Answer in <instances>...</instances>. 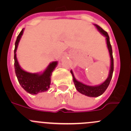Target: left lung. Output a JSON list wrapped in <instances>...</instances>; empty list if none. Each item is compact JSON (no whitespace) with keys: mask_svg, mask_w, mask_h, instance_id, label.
<instances>
[{"mask_svg":"<svg viewBox=\"0 0 131 131\" xmlns=\"http://www.w3.org/2000/svg\"><path fill=\"white\" fill-rule=\"evenodd\" d=\"M94 26H96V27L97 28V30L101 33L102 35H103L104 36L106 37V43H107V47H108V49L110 53V56L111 59V65H110V73L108 75V78L106 79V80L103 83H102L101 84L98 85H96V86H91V85H85V84H83V83L80 82L78 81L77 80H76V79L74 77L73 73L72 72V70L70 71L71 73H72V77H73V80L74 84H75V88L77 89V90L79 91V92H80L82 94L85 95L87 96H89V97H97V96H101V94L104 93L107 88L109 85L110 83L111 80H112V75H113V52H112V46L110 44V37L108 36V34L106 31H105V30L103 28H101L100 26L98 25L94 24Z\"/></svg>","mask_w":131,"mask_h":131,"instance_id":"1","label":"left lung"}]
</instances>
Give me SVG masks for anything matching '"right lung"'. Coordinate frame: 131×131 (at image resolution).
I'll use <instances>...</instances> for the list:
<instances>
[{"label":"right lung","instance_id":"add662e5","mask_svg":"<svg viewBox=\"0 0 131 131\" xmlns=\"http://www.w3.org/2000/svg\"><path fill=\"white\" fill-rule=\"evenodd\" d=\"M23 31L24 29L19 33L15 42L14 56L15 73L19 84L26 92L31 94H37L39 92L47 91L50 88L52 72L57 66L58 61H53L50 63L42 73H31L23 70L19 66L16 54Z\"/></svg>","mask_w":131,"mask_h":131}]
</instances>
